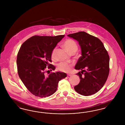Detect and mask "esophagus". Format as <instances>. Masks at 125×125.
Segmentation results:
<instances>
[{"label":"esophagus","mask_w":125,"mask_h":125,"mask_svg":"<svg viewBox=\"0 0 125 125\" xmlns=\"http://www.w3.org/2000/svg\"><path fill=\"white\" fill-rule=\"evenodd\" d=\"M71 75H72L71 74H67V77H68V76H71Z\"/></svg>","instance_id":"esophagus-1"}]
</instances>
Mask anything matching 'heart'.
<instances>
[{
	"instance_id": "b5f03b06",
	"label": "heart",
	"mask_w": 125,
	"mask_h": 125,
	"mask_svg": "<svg viewBox=\"0 0 125 125\" xmlns=\"http://www.w3.org/2000/svg\"><path fill=\"white\" fill-rule=\"evenodd\" d=\"M63 47L69 53L71 54L75 52L78 49V46L76 42L71 39H68L66 40L63 44ZM56 49H54L52 52L51 57L52 59H55V52ZM72 65L71 64L66 63L65 62H61L57 65V69L63 72H69L71 69Z\"/></svg>"
}]
</instances>
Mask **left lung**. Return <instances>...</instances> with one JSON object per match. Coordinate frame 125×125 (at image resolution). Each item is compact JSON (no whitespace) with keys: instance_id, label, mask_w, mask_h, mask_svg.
I'll list each match as a JSON object with an SVG mask.
<instances>
[{"instance_id":"8db88e82","label":"left lung","mask_w":125,"mask_h":125,"mask_svg":"<svg viewBox=\"0 0 125 125\" xmlns=\"http://www.w3.org/2000/svg\"><path fill=\"white\" fill-rule=\"evenodd\" d=\"M77 40L81 48V56L75 66L81 79L74 87L78 93L85 96L97 92L105 83L109 73L110 58L101 40L84 31L67 35Z\"/></svg>"}]
</instances>
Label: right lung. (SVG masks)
<instances>
[{
	"label": "right lung",
	"mask_w": 125,
	"mask_h": 125,
	"mask_svg": "<svg viewBox=\"0 0 125 125\" xmlns=\"http://www.w3.org/2000/svg\"><path fill=\"white\" fill-rule=\"evenodd\" d=\"M64 36H33L20 48L17 58L18 75L33 95L40 97L52 95L57 89L59 81L66 77L65 73L61 72L45 75V73L49 71H46L47 68L50 71L55 69V67L50 64L51 54Z\"/></svg>",
	"instance_id": "1"
}]
</instances>
